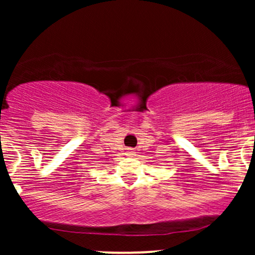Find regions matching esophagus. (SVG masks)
I'll use <instances>...</instances> for the list:
<instances>
[{
	"mask_svg": "<svg viewBox=\"0 0 255 255\" xmlns=\"http://www.w3.org/2000/svg\"><path fill=\"white\" fill-rule=\"evenodd\" d=\"M127 154H128V156H133V154H134V151H133V150H130V148H129V150H128V152H127Z\"/></svg>",
	"mask_w": 255,
	"mask_h": 255,
	"instance_id": "34e87169",
	"label": "esophagus"
}]
</instances>
